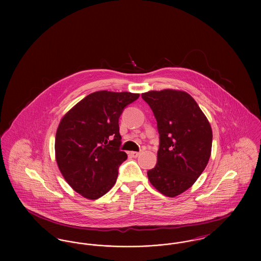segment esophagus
I'll return each instance as SVG.
<instances>
[{"instance_id":"1","label":"esophagus","mask_w":261,"mask_h":261,"mask_svg":"<svg viewBox=\"0 0 261 261\" xmlns=\"http://www.w3.org/2000/svg\"><path fill=\"white\" fill-rule=\"evenodd\" d=\"M140 154H141L140 151H131V152H130V155H131L132 158H138Z\"/></svg>"}]
</instances>
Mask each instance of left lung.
<instances>
[{"instance_id": "8db88e82", "label": "left lung", "mask_w": 261, "mask_h": 261, "mask_svg": "<svg viewBox=\"0 0 261 261\" xmlns=\"http://www.w3.org/2000/svg\"><path fill=\"white\" fill-rule=\"evenodd\" d=\"M142 98L153 112L160 133L158 162L148 178L162 195L173 198L193 186L206 167L211 126L197 101L184 91H149Z\"/></svg>"}]
</instances>
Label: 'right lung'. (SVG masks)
I'll list each match as a JSON object with an SVG mask.
<instances>
[{"instance_id":"right-lung-1","label":"right lung","mask_w":261,"mask_h":261,"mask_svg":"<svg viewBox=\"0 0 261 261\" xmlns=\"http://www.w3.org/2000/svg\"><path fill=\"white\" fill-rule=\"evenodd\" d=\"M139 96L98 91L62 117L55 141L56 161L65 181L84 198L99 199L115 184L118 167L127 159L119 150L118 119Z\"/></svg>"}]
</instances>
